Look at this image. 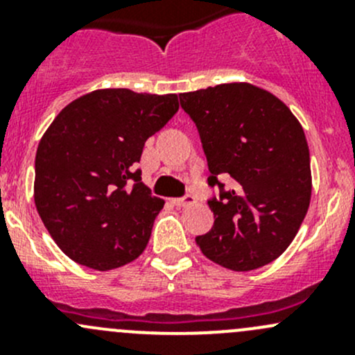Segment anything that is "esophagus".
Masks as SVG:
<instances>
[{
  "label": "esophagus",
  "instance_id": "1",
  "mask_svg": "<svg viewBox=\"0 0 355 355\" xmlns=\"http://www.w3.org/2000/svg\"><path fill=\"white\" fill-rule=\"evenodd\" d=\"M196 202V198L194 196H184V198H180V199H173V204L175 206H178V207H189V206H192V204Z\"/></svg>",
  "mask_w": 355,
  "mask_h": 355
}]
</instances>
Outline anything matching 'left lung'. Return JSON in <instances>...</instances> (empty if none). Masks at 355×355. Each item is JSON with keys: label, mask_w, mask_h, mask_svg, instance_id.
<instances>
[{"label": "left lung", "mask_w": 355, "mask_h": 355, "mask_svg": "<svg viewBox=\"0 0 355 355\" xmlns=\"http://www.w3.org/2000/svg\"><path fill=\"white\" fill-rule=\"evenodd\" d=\"M209 168L207 200L214 225L196 237L204 256L234 271H250L282 256L311 202L306 135L287 106L264 89L232 82L180 94ZM220 178H232L228 191Z\"/></svg>", "instance_id": "obj_1"}]
</instances>
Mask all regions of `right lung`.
<instances>
[{
    "mask_svg": "<svg viewBox=\"0 0 355 355\" xmlns=\"http://www.w3.org/2000/svg\"><path fill=\"white\" fill-rule=\"evenodd\" d=\"M178 111L177 94L99 89L53 120L35 153L34 200L53 241L98 271L137 259L164 200L141 182L142 149Z\"/></svg>",
    "mask_w": 355,
    "mask_h": 355,
    "instance_id": "add662e5",
    "label": "right lung"
}]
</instances>
